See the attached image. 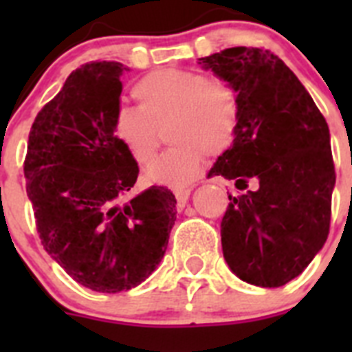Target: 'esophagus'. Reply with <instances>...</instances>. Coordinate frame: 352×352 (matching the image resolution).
Returning <instances> with one entry per match:
<instances>
[{
    "label": "esophagus",
    "instance_id": "1",
    "mask_svg": "<svg viewBox=\"0 0 352 352\" xmlns=\"http://www.w3.org/2000/svg\"><path fill=\"white\" fill-rule=\"evenodd\" d=\"M190 188H176L174 190V195H176V201H178V206L183 208L190 197Z\"/></svg>",
    "mask_w": 352,
    "mask_h": 352
}]
</instances>
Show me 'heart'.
<instances>
[{"label":"heart","mask_w":352,"mask_h":352,"mask_svg":"<svg viewBox=\"0 0 352 352\" xmlns=\"http://www.w3.org/2000/svg\"><path fill=\"white\" fill-rule=\"evenodd\" d=\"M139 107H120L113 133L126 153L148 164L160 146L166 126L170 148L151 162V182L182 186L197 176L206 153L231 146L239 121L238 93L231 84L179 68L155 70L133 84Z\"/></svg>","instance_id":"b5f03b06"}]
</instances>
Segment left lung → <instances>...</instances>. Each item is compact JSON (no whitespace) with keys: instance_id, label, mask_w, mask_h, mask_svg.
<instances>
[{"instance_id":"obj_1","label":"left lung","mask_w":352,"mask_h":352,"mask_svg":"<svg viewBox=\"0 0 352 352\" xmlns=\"http://www.w3.org/2000/svg\"><path fill=\"white\" fill-rule=\"evenodd\" d=\"M238 93L234 141L208 176L234 179L220 223L227 266L241 280L280 287L326 243L335 166L329 129L291 68L270 51L231 47L199 58Z\"/></svg>"}]
</instances>
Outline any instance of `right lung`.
<instances>
[{
    "label": "right lung",
    "mask_w": 352,
    "mask_h": 352,
    "mask_svg": "<svg viewBox=\"0 0 352 352\" xmlns=\"http://www.w3.org/2000/svg\"><path fill=\"white\" fill-rule=\"evenodd\" d=\"M118 61L74 70L31 126L26 192L49 256L96 292L129 291L157 270L176 220L166 186L130 197L139 167L113 133Z\"/></svg>",
    "instance_id": "obj_1"
}]
</instances>
